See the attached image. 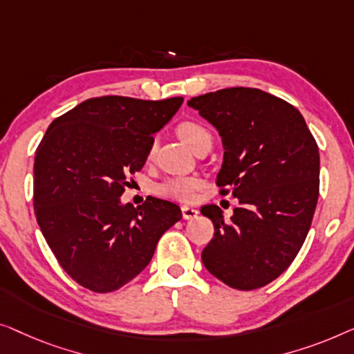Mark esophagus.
Segmentation results:
<instances>
[{
    "label": "esophagus",
    "mask_w": 354,
    "mask_h": 354,
    "mask_svg": "<svg viewBox=\"0 0 354 354\" xmlns=\"http://www.w3.org/2000/svg\"><path fill=\"white\" fill-rule=\"evenodd\" d=\"M181 212H183L184 220H194V218H197V215H198L197 208L189 207V205H183L181 207Z\"/></svg>",
    "instance_id": "1"
}]
</instances>
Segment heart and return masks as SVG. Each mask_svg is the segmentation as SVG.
Listing matches in <instances>:
<instances>
[{"mask_svg": "<svg viewBox=\"0 0 354 354\" xmlns=\"http://www.w3.org/2000/svg\"><path fill=\"white\" fill-rule=\"evenodd\" d=\"M176 134L181 141L194 149L198 142H202L203 139H212L210 133L207 131L202 125H198L196 122H181L176 127ZM153 147L156 144H152L151 149H149V157L152 156ZM202 186V179L197 176H175V178H168L167 181H163L160 186L157 187V192L163 197H170V198H176V201H192L196 197V192L201 189Z\"/></svg>", "mask_w": 354, "mask_h": 354, "instance_id": "heart-1", "label": "heart"}]
</instances>
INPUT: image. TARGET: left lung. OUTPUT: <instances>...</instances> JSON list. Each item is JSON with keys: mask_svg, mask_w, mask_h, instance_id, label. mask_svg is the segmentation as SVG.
Listing matches in <instances>:
<instances>
[{"mask_svg": "<svg viewBox=\"0 0 354 354\" xmlns=\"http://www.w3.org/2000/svg\"><path fill=\"white\" fill-rule=\"evenodd\" d=\"M187 106L220 133L216 186L241 203L229 223L218 205L201 208L215 226L203 265L237 290L265 287L292 265L311 227L319 197L316 139L292 104L257 88L220 89Z\"/></svg>", "mask_w": 354, "mask_h": 354, "instance_id": "obj_1", "label": "left lung"}]
</instances>
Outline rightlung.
I'll return each instance as SVG.
<instances>
[{"mask_svg":"<svg viewBox=\"0 0 354 354\" xmlns=\"http://www.w3.org/2000/svg\"><path fill=\"white\" fill-rule=\"evenodd\" d=\"M183 97H91L57 117L33 163L38 226L62 270L80 286L113 292L152 260L158 239L183 218L176 203L149 196L123 205L128 176L147 160L153 134Z\"/></svg>","mask_w":354,"mask_h":354,"instance_id":"right-lung-1","label":"right lung"}]
</instances>
